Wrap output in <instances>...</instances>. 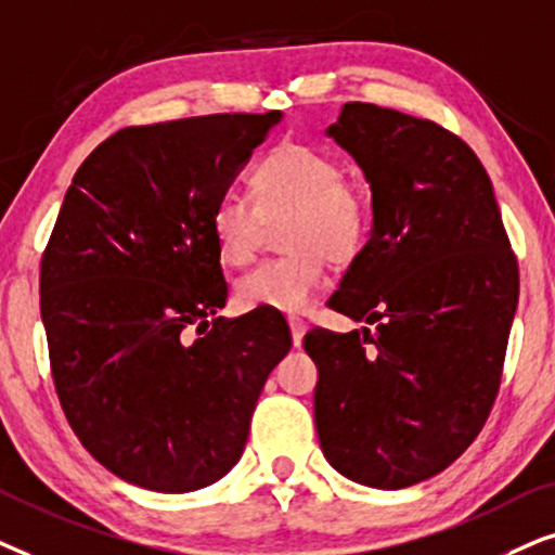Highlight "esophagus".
I'll use <instances>...</instances> for the list:
<instances>
[{
	"instance_id": "obj_1",
	"label": "esophagus",
	"mask_w": 555,
	"mask_h": 555,
	"mask_svg": "<svg viewBox=\"0 0 555 555\" xmlns=\"http://www.w3.org/2000/svg\"><path fill=\"white\" fill-rule=\"evenodd\" d=\"M289 330H292V339H294V347L301 345V339H305V332H307V324L297 320V317H292L289 320Z\"/></svg>"
}]
</instances>
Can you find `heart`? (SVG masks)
Returning a JSON list of instances; mask_svg holds the SVG:
<instances>
[{"label": "heart", "instance_id": "b5f03b06", "mask_svg": "<svg viewBox=\"0 0 555 555\" xmlns=\"http://www.w3.org/2000/svg\"><path fill=\"white\" fill-rule=\"evenodd\" d=\"M256 205L228 192L210 212V233L228 266L254 258L263 220L289 216L282 246L289 254L258 263L238 279V299L248 309L305 312L324 284V266L347 263L371 233V203L358 184L345 180L330 154L301 144L276 146L250 177Z\"/></svg>", "mask_w": 555, "mask_h": 555}]
</instances>
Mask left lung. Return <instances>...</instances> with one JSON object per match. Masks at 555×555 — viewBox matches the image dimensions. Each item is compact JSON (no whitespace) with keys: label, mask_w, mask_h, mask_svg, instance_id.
<instances>
[{"label":"left lung","mask_w":555,"mask_h":555,"mask_svg":"<svg viewBox=\"0 0 555 555\" xmlns=\"http://www.w3.org/2000/svg\"><path fill=\"white\" fill-rule=\"evenodd\" d=\"M327 137L371 184V241L330 307L375 324L312 330L314 424L339 475L401 490L447 469L498 396L518 263L477 154L428 118L345 103Z\"/></svg>","instance_id":"8db88e82"}]
</instances>
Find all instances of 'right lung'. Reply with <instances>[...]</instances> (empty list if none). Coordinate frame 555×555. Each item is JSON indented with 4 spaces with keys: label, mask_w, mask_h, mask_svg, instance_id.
<instances>
[{
    "label": "right lung",
    "mask_w": 555,
    "mask_h": 555,
    "mask_svg": "<svg viewBox=\"0 0 555 555\" xmlns=\"http://www.w3.org/2000/svg\"><path fill=\"white\" fill-rule=\"evenodd\" d=\"M279 121L282 111L121 129L65 192L40 269L50 367L80 444L124 482L180 494L228 475L289 352L282 314L216 317L228 284L210 233Z\"/></svg>",
    "instance_id": "right-lung-1"
}]
</instances>
